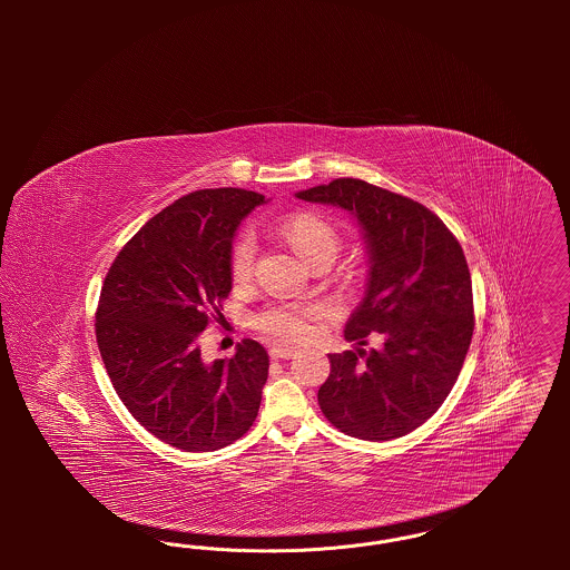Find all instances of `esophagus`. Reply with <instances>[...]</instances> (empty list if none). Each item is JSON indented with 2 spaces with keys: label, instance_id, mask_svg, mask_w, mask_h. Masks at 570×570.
<instances>
[{
  "label": "esophagus",
  "instance_id": "1",
  "mask_svg": "<svg viewBox=\"0 0 570 570\" xmlns=\"http://www.w3.org/2000/svg\"><path fill=\"white\" fill-rule=\"evenodd\" d=\"M272 358H293L295 354H297V348H293V346H282V344H275L272 346Z\"/></svg>",
  "mask_w": 570,
  "mask_h": 570
}]
</instances>
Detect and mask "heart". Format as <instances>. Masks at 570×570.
<instances>
[{
    "label": "heart",
    "instance_id": "heart-1",
    "mask_svg": "<svg viewBox=\"0 0 570 570\" xmlns=\"http://www.w3.org/2000/svg\"><path fill=\"white\" fill-rule=\"evenodd\" d=\"M288 244L297 249L298 256L314 267L316 263H333L342 249L340 230L314 212H298L286 217L279 226ZM258 244L252 230H242L230 247V275L235 282H247L254 275ZM318 316V307L279 303L258 314L256 326L277 340H301L309 331V321Z\"/></svg>",
    "mask_w": 570,
    "mask_h": 570
}]
</instances>
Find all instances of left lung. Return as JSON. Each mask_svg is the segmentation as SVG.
Instances as JSON below:
<instances>
[{
  "label": "left lung",
  "mask_w": 570,
  "mask_h": 570,
  "mask_svg": "<svg viewBox=\"0 0 570 570\" xmlns=\"http://www.w3.org/2000/svg\"><path fill=\"white\" fill-rule=\"evenodd\" d=\"M351 212L370 254L367 288L346 340L380 348L328 354L321 410L340 432L393 440L421 428L451 393L474 331L472 279L460 242L421 203L361 179L297 191Z\"/></svg>",
  "instance_id": "left-lung-1"
}]
</instances>
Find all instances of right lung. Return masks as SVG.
<instances>
[{
    "label": "right lung",
    "instance_id": "right-lung-1",
    "mask_svg": "<svg viewBox=\"0 0 570 570\" xmlns=\"http://www.w3.org/2000/svg\"><path fill=\"white\" fill-rule=\"evenodd\" d=\"M263 203L242 188L177 198L124 245L102 284L96 340L119 400L149 434L188 453L233 444L261 407L267 351L244 340L233 358L205 363L198 340L224 318L235 230Z\"/></svg>",
    "mask_w": 570,
    "mask_h": 570
}]
</instances>
